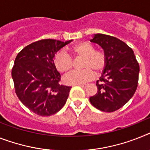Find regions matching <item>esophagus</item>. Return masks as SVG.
<instances>
[{"mask_svg":"<svg viewBox=\"0 0 150 150\" xmlns=\"http://www.w3.org/2000/svg\"><path fill=\"white\" fill-rule=\"evenodd\" d=\"M80 86H81V88H85L88 86V85H87V84H83V85H80Z\"/></svg>","mask_w":150,"mask_h":150,"instance_id":"34e87169","label":"esophagus"}]
</instances>
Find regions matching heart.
Here are the masks:
<instances>
[{
    "label": "heart",
    "mask_w": 150,
    "mask_h": 150,
    "mask_svg": "<svg viewBox=\"0 0 150 150\" xmlns=\"http://www.w3.org/2000/svg\"><path fill=\"white\" fill-rule=\"evenodd\" d=\"M71 55L84 58L81 68L82 71H74L65 78V82L68 85H80L89 81L93 79L94 73L100 75L108 63L106 54L101 50H95L93 45L87 42L75 44L69 49ZM53 64L58 71L68 74L73 67L72 60L64 52H59L54 57Z\"/></svg>",
    "instance_id": "b5f03b06"
}]
</instances>
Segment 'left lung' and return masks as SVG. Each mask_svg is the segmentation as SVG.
<instances>
[{
    "label": "left lung",
    "instance_id": "left-lung-1",
    "mask_svg": "<svg viewBox=\"0 0 150 150\" xmlns=\"http://www.w3.org/2000/svg\"><path fill=\"white\" fill-rule=\"evenodd\" d=\"M91 42L98 44L108 63L96 85L98 91L89 98L94 108L114 112L130 100L137 90L139 66L131 48L114 36L94 34Z\"/></svg>",
    "mask_w": 150,
    "mask_h": 150
}]
</instances>
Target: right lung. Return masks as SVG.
I'll list each match as a JSON object with an SVG mask.
<instances>
[{"label":"right lung","mask_w":150,"mask_h":150,"mask_svg":"<svg viewBox=\"0 0 150 150\" xmlns=\"http://www.w3.org/2000/svg\"><path fill=\"white\" fill-rule=\"evenodd\" d=\"M72 40H42L23 48L15 59L12 78L15 91L23 105L40 116L56 114L65 105L71 87L60 85L54 57Z\"/></svg>","instance_id":"right-lung-1"}]
</instances>
